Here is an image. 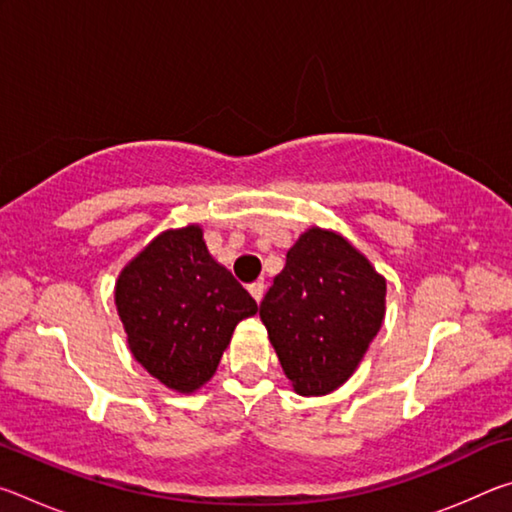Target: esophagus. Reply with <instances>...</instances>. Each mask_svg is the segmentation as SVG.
Wrapping results in <instances>:
<instances>
[{"label": "esophagus", "instance_id": "34e87169", "mask_svg": "<svg viewBox=\"0 0 512 512\" xmlns=\"http://www.w3.org/2000/svg\"><path fill=\"white\" fill-rule=\"evenodd\" d=\"M264 289H266V287H264V282H262V280H257V282H253V284H250V287H248L250 296H253L257 302L264 298Z\"/></svg>", "mask_w": 512, "mask_h": 512}]
</instances>
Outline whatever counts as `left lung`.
<instances>
[{
	"label": "left lung",
	"mask_w": 512,
	"mask_h": 512,
	"mask_svg": "<svg viewBox=\"0 0 512 512\" xmlns=\"http://www.w3.org/2000/svg\"><path fill=\"white\" fill-rule=\"evenodd\" d=\"M386 314V280L332 230L309 228L259 305L284 375L298 395H327L350 379Z\"/></svg>",
	"instance_id": "8db88e82"
}]
</instances>
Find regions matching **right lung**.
I'll return each mask as SVG.
<instances>
[{
  "label": "right lung",
  "instance_id": "right-lung-1",
  "mask_svg": "<svg viewBox=\"0 0 512 512\" xmlns=\"http://www.w3.org/2000/svg\"><path fill=\"white\" fill-rule=\"evenodd\" d=\"M115 305L135 361L178 393L216 372L239 320L257 302L210 255L201 225L155 237L115 284Z\"/></svg>",
  "mask_w": 512,
  "mask_h": 512
}]
</instances>
